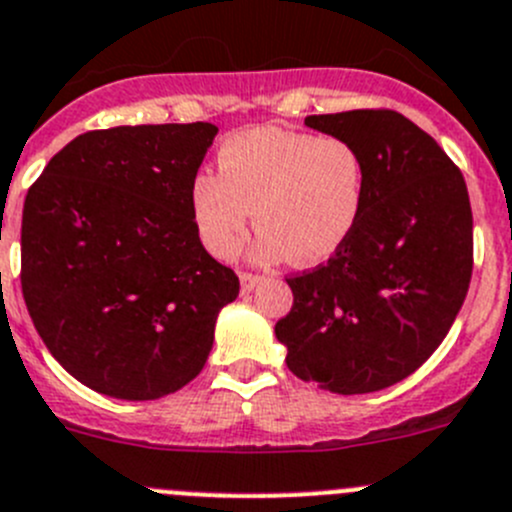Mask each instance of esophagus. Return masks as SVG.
<instances>
[{"mask_svg": "<svg viewBox=\"0 0 512 512\" xmlns=\"http://www.w3.org/2000/svg\"><path fill=\"white\" fill-rule=\"evenodd\" d=\"M260 282H262L260 275H250V272H242V275H240L242 292H252L257 285H260Z\"/></svg>", "mask_w": 512, "mask_h": 512, "instance_id": "1", "label": "esophagus"}]
</instances>
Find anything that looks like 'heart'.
Returning <instances> with one entry per match:
<instances>
[{
  "instance_id": "1",
  "label": "heart",
  "mask_w": 512,
  "mask_h": 512,
  "mask_svg": "<svg viewBox=\"0 0 512 512\" xmlns=\"http://www.w3.org/2000/svg\"><path fill=\"white\" fill-rule=\"evenodd\" d=\"M215 172L195 177L192 217L207 250L230 260L252 225L260 237L252 257L297 265L330 260L350 237L365 197V165L340 137L255 127L225 140Z\"/></svg>"
}]
</instances>
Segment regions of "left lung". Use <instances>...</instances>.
Masks as SVG:
<instances>
[{
  "mask_svg": "<svg viewBox=\"0 0 512 512\" xmlns=\"http://www.w3.org/2000/svg\"><path fill=\"white\" fill-rule=\"evenodd\" d=\"M365 165L362 210L345 245L290 277L292 310L275 325L287 367L337 395L413 375L453 327L473 275V212L458 167L393 109L312 114Z\"/></svg>",
  "mask_w": 512,
  "mask_h": 512,
  "instance_id": "obj_1",
  "label": "left lung"
}]
</instances>
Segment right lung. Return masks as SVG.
Masks as SVG:
<instances>
[{
	"instance_id": "1",
	"label": "right lung",
	"mask_w": 512,
	"mask_h": 512,
	"mask_svg": "<svg viewBox=\"0 0 512 512\" xmlns=\"http://www.w3.org/2000/svg\"><path fill=\"white\" fill-rule=\"evenodd\" d=\"M215 135L210 122L84 132L29 187L24 302L54 360L97 393L157 400L185 388L240 292L192 217Z\"/></svg>"
}]
</instances>
